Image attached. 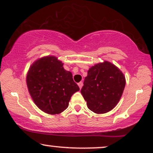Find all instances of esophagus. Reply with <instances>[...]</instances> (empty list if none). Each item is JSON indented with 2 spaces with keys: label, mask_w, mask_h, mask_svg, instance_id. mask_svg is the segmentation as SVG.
Listing matches in <instances>:
<instances>
[{
  "label": "esophagus",
  "mask_w": 153,
  "mask_h": 153,
  "mask_svg": "<svg viewBox=\"0 0 153 153\" xmlns=\"http://www.w3.org/2000/svg\"><path fill=\"white\" fill-rule=\"evenodd\" d=\"M77 85H78V87H79V89H81L82 87V85H83V83L82 82H79L77 84Z\"/></svg>",
  "instance_id": "obj_1"
}]
</instances>
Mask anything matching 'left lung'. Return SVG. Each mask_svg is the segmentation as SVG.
Instances as JSON below:
<instances>
[{
  "label": "left lung",
  "instance_id": "8db88e82",
  "mask_svg": "<svg viewBox=\"0 0 153 153\" xmlns=\"http://www.w3.org/2000/svg\"><path fill=\"white\" fill-rule=\"evenodd\" d=\"M126 82L121 71L111 62L104 61L92 66L88 71L81 94L90 110L105 114L117 106Z\"/></svg>",
  "mask_w": 153,
  "mask_h": 153
}]
</instances>
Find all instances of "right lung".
<instances>
[{"label": "right lung", "mask_w": 153, "mask_h": 153, "mask_svg": "<svg viewBox=\"0 0 153 153\" xmlns=\"http://www.w3.org/2000/svg\"><path fill=\"white\" fill-rule=\"evenodd\" d=\"M55 56H45L30 66L26 83L34 104L48 114L62 113L68 106L73 94L79 88Z\"/></svg>", "instance_id": "1"}]
</instances>
